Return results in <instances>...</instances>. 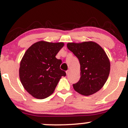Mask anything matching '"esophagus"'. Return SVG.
Segmentation results:
<instances>
[{
  "instance_id": "34e87169",
  "label": "esophagus",
  "mask_w": 128,
  "mask_h": 128,
  "mask_svg": "<svg viewBox=\"0 0 128 128\" xmlns=\"http://www.w3.org/2000/svg\"><path fill=\"white\" fill-rule=\"evenodd\" d=\"M70 73V70L68 69V70L66 71V74L67 75H68V74Z\"/></svg>"
}]
</instances>
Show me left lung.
Here are the masks:
<instances>
[{"label": "left lung", "mask_w": 128, "mask_h": 128, "mask_svg": "<svg viewBox=\"0 0 128 128\" xmlns=\"http://www.w3.org/2000/svg\"><path fill=\"white\" fill-rule=\"evenodd\" d=\"M67 46L80 64V78L73 84L75 91L84 96L96 93L102 88L109 75L110 60L106 52L94 42L68 43Z\"/></svg>", "instance_id": "left-lung-1"}]
</instances>
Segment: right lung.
Wrapping results in <instances>:
<instances>
[{
    "label": "right lung",
    "mask_w": 128,
    "mask_h": 128,
    "mask_svg": "<svg viewBox=\"0 0 128 128\" xmlns=\"http://www.w3.org/2000/svg\"><path fill=\"white\" fill-rule=\"evenodd\" d=\"M64 43L40 41L26 52L20 62V78L24 89L35 98L43 99L53 93L62 76V60L56 55Z\"/></svg>",
    "instance_id": "1"
}]
</instances>
